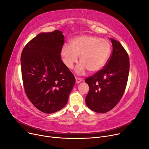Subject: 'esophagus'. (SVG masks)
<instances>
[{
  "label": "esophagus",
  "mask_w": 149,
  "mask_h": 149,
  "mask_svg": "<svg viewBox=\"0 0 149 149\" xmlns=\"http://www.w3.org/2000/svg\"><path fill=\"white\" fill-rule=\"evenodd\" d=\"M82 82V79L76 77V84H79L80 82Z\"/></svg>",
  "instance_id": "34e87169"
}]
</instances>
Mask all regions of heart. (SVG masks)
Returning <instances> with one entry per match:
<instances>
[{
  "label": "heart",
  "mask_w": 149,
  "mask_h": 149,
  "mask_svg": "<svg viewBox=\"0 0 149 149\" xmlns=\"http://www.w3.org/2000/svg\"><path fill=\"white\" fill-rule=\"evenodd\" d=\"M70 45H64L61 55L64 63L70 69L80 55L81 64L76 68L79 74L84 73L86 69L91 73L98 72L107 63L111 52L110 42L95 36H77L71 40Z\"/></svg>",
  "instance_id": "heart-1"
}]
</instances>
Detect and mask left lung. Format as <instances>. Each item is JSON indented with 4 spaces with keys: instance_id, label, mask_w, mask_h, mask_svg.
<instances>
[{
    "instance_id": "obj_1",
    "label": "left lung",
    "mask_w": 149,
    "mask_h": 149,
    "mask_svg": "<svg viewBox=\"0 0 149 149\" xmlns=\"http://www.w3.org/2000/svg\"><path fill=\"white\" fill-rule=\"evenodd\" d=\"M113 51L103 68L85 79L89 90L85 101L93 111L106 113L115 107L122 98L127 86L129 56L120 43L110 38Z\"/></svg>"
}]
</instances>
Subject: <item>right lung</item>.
<instances>
[{"label": "right lung", "instance_id": "right-lung-1", "mask_svg": "<svg viewBox=\"0 0 149 149\" xmlns=\"http://www.w3.org/2000/svg\"><path fill=\"white\" fill-rule=\"evenodd\" d=\"M63 32L42 33L24 47L21 55V74L26 94L45 113L63 109L75 84V77L61 60Z\"/></svg>", "mask_w": 149, "mask_h": 149}]
</instances>
